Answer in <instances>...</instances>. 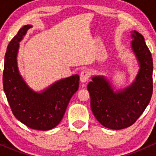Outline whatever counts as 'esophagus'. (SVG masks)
I'll return each mask as SVG.
<instances>
[{"instance_id": "1", "label": "esophagus", "mask_w": 156, "mask_h": 156, "mask_svg": "<svg viewBox=\"0 0 156 156\" xmlns=\"http://www.w3.org/2000/svg\"><path fill=\"white\" fill-rule=\"evenodd\" d=\"M89 78V72L87 69H84L80 74V80L82 83H86Z\"/></svg>"}]
</instances>
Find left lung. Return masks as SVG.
Wrapping results in <instances>:
<instances>
[{"label": "left lung", "mask_w": 156, "mask_h": 156, "mask_svg": "<svg viewBox=\"0 0 156 156\" xmlns=\"http://www.w3.org/2000/svg\"><path fill=\"white\" fill-rule=\"evenodd\" d=\"M130 48L139 66L132 83L115 91L105 76H95L87 86L93 114L109 129L120 130L133 125L145 110L153 94L151 53L141 34L134 30L130 31Z\"/></svg>", "instance_id": "1"}]
</instances>
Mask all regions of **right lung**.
Listing matches in <instances>:
<instances>
[{"label":"right lung","mask_w":156,"mask_h":156,"mask_svg":"<svg viewBox=\"0 0 156 156\" xmlns=\"http://www.w3.org/2000/svg\"><path fill=\"white\" fill-rule=\"evenodd\" d=\"M31 25L19 30L5 55L3 85L15 117L31 129L48 130L58 125L73 94L79 87V76L57 80L40 92L33 90L20 73L17 53L20 42Z\"/></svg>","instance_id":"right-lung-1"}]
</instances>
